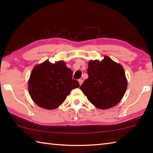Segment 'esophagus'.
<instances>
[{
  "instance_id": "esophagus-1",
  "label": "esophagus",
  "mask_w": 153,
  "mask_h": 153,
  "mask_svg": "<svg viewBox=\"0 0 153 153\" xmlns=\"http://www.w3.org/2000/svg\"><path fill=\"white\" fill-rule=\"evenodd\" d=\"M78 82H79V85H80V86H81V85L82 84V83H83V80H82V79H79L78 80Z\"/></svg>"
}]
</instances>
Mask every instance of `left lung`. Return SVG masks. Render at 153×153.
<instances>
[{
  "mask_svg": "<svg viewBox=\"0 0 153 153\" xmlns=\"http://www.w3.org/2000/svg\"><path fill=\"white\" fill-rule=\"evenodd\" d=\"M87 72L88 77L80 90L92 105L107 109L120 102L128 86L125 71L120 64L105 56L101 61H90Z\"/></svg>",
  "mask_w": 153,
  "mask_h": 153,
  "instance_id": "obj_1",
  "label": "left lung"
}]
</instances>
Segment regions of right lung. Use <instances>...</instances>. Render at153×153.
Instances as JSON below:
<instances>
[{
  "instance_id": "obj_1",
  "label": "right lung",
  "mask_w": 153,
  "mask_h": 153,
  "mask_svg": "<svg viewBox=\"0 0 153 153\" xmlns=\"http://www.w3.org/2000/svg\"><path fill=\"white\" fill-rule=\"evenodd\" d=\"M72 74L73 71L63 61L53 64L46 60L36 65L28 81L33 101L46 109L57 108L72 90L79 87V82L72 79Z\"/></svg>"
}]
</instances>
